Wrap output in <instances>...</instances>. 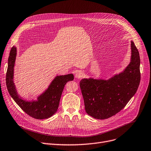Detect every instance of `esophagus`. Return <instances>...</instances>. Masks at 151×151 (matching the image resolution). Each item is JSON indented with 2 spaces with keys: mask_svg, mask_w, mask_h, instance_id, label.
<instances>
[{
  "mask_svg": "<svg viewBox=\"0 0 151 151\" xmlns=\"http://www.w3.org/2000/svg\"><path fill=\"white\" fill-rule=\"evenodd\" d=\"M84 76V73L83 72V71H78V72L76 73V75H75V77L78 79H80V78H83Z\"/></svg>",
  "mask_w": 151,
  "mask_h": 151,
  "instance_id": "esophagus-1",
  "label": "esophagus"
}]
</instances>
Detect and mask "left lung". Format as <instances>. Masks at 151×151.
<instances>
[{"label": "left lung", "instance_id": "8db88e82", "mask_svg": "<svg viewBox=\"0 0 151 151\" xmlns=\"http://www.w3.org/2000/svg\"><path fill=\"white\" fill-rule=\"evenodd\" d=\"M131 61L122 73L108 80L83 79L80 86L86 112L97 119H105L122 110L137 91L140 83L139 54L131 42Z\"/></svg>", "mask_w": 151, "mask_h": 151}]
</instances>
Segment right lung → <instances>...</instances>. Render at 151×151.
Instances as JSON below:
<instances>
[{
    "instance_id": "obj_1",
    "label": "right lung",
    "mask_w": 151,
    "mask_h": 151,
    "mask_svg": "<svg viewBox=\"0 0 151 151\" xmlns=\"http://www.w3.org/2000/svg\"><path fill=\"white\" fill-rule=\"evenodd\" d=\"M17 47L13 46L8 60L6 74V84L8 91L17 105L30 117L37 119H44L50 117L57 112L64 86L68 81L73 80V75L57 76L47 90L38 97L37 101H27L19 97L13 83Z\"/></svg>"
}]
</instances>
